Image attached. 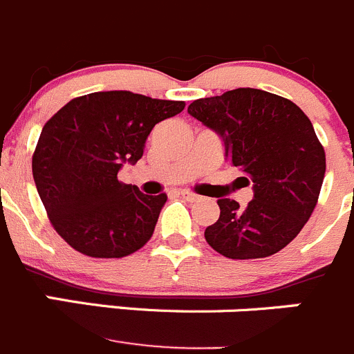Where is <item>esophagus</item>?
<instances>
[{"mask_svg": "<svg viewBox=\"0 0 354 354\" xmlns=\"http://www.w3.org/2000/svg\"><path fill=\"white\" fill-rule=\"evenodd\" d=\"M180 195L185 198V201H188V202L198 201V195L192 194V192H185V190H183V192H180Z\"/></svg>", "mask_w": 354, "mask_h": 354, "instance_id": "34e87169", "label": "esophagus"}]
</instances>
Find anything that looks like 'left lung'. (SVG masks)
<instances>
[{"label":"left lung","mask_w":354,"mask_h":354,"mask_svg":"<svg viewBox=\"0 0 354 354\" xmlns=\"http://www.w3.org/2000/svg\"><path fill=\"white\" fill-rule=\"evenodd\" d=\"M188 114L221 136L228 162L254 185L247 207L219 198L218 221L204 232L209 245L230 259L282 250L310 219L325 176V150L308 115L294 102L254 88L198 98Z\"/></svg>","instance_id":"1"}]
</instances>
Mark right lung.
Returning a JSON list of instances; mask_svg holds the SVG:
<instances>
[{"instance_id": "obj_1", "label": "right lung", "mask_w": 354, "mask_h": 354, "mask_svg": "<svg viewBox=\"0 0 354 354\" xmlns=\"http://www.w3.org/2000/svg\"><path fill=\"white\" fill-rule=\"evenodd\" d=\"M183 109L185 102L97 91L71 100L43 126L34 183L50 223L72 249L124 257L149 242L167 195L142 194L118 173L142 159L157 122Z\"/></svg>"}]
</instances>
